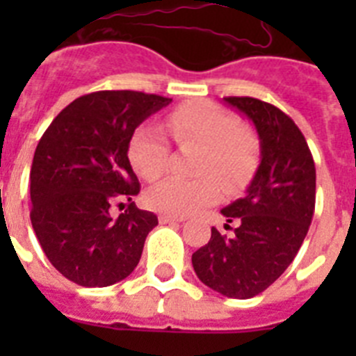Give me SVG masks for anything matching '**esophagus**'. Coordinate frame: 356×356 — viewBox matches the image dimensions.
<instances>
[{"instance_id": "1", "label": "esophagus", "mask_w": 356, "mask_h": 356, "mask_svg": "<svg viewBox=\"0 0 356 356\" xmlns=\"http://www.w3.org/2000/svg\"><path fill=\"white\" fill-rule=\"evenodd\" d=\"M159 221H160V225H169V222H181V221H184V217H178V216H160Z\"/></svg>"}]
</instances>
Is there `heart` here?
<instances>
[{
  "mask_svg": "<svg viewBox=\"0 0 356 356\" xmlns=\"http://www.w3.org/2000/svg\"><path fill=\"white\" fill-rule=\"evenodd\" d=\"M165 128L180 146H200L194 171L200 178H168L146 193L149 209L171 216H188L217 201L219 179L228 191L251 180L259 163V140L253 131L237 124L228 110L210 102L187 103L165 118ZM169 143L155 124H140L128 140L131 168L144 180L153 181L165 172Z\"/></svg>",
  "mask_w": 356,
  "mask_h": 356,
  "instance_id": "heart-1",
  "label": "heart"
}]
</instances>
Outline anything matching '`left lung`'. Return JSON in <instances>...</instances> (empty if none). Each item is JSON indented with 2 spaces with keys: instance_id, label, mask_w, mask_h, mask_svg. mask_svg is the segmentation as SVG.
I'll return each mask as SVG.
<instances>
[{
  "instance_id": "8db88e82",
  "label": "left lung",
  "mask_w": 356,
  "mask_h": 356,
  "mask_svg": "<svg viewBox=\"0 0 356 356\" xmlns=\"http://www.w3.org/2000/svg\"><path fill=\"white\" fill-rule=\"evenodd\" d=\"M246 115L260 139V165L246 191L221 210L238 222L234 234L212 228L193 254L197 278L235 300H250L275 284L300 251L316 209V165L303 134L285 112L257 97H222Z\"/></svg>"
}]
</instances>
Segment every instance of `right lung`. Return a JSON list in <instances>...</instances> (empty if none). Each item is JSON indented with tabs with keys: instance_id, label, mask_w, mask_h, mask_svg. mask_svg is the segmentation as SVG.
I'll use <instances>...</instances> for the list:
<instances>
[{
	"instance_id": "add662e5",
	"label": "right lung",
	"mask_w": 356,
	"mask_h": 356,
	"mask_svg": "<svg viewBox=\"0 0 356 356\" xmlns=\"http://www.w3.org/2000/svg\"><path fill=\"white\" fill-rule=\"evenodd\" d=\"M171 102L139 90H97L69 103L40 137L30 171L31 226L51 266L74 284L108 287L139 264L159 219L131 201L140 184L128 140ZM122 199L131 205L114 220L109 205Z\"/></svg>"
}]
</instances>
